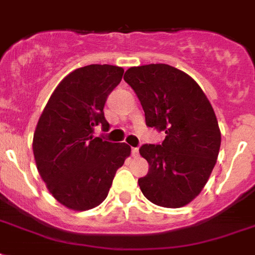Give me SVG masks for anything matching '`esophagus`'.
I'll use <instances>...</instances> for the list:
<instances>
[{"label": "esophagus", "mask_w": 255, "mask_h": 255, "mask_svg": "<svg viewBox=\"0 0 255 255\" xmlns=\"http://www.w3.org/2000/svg\"><path fill=\"white\" fill-rule=\"evenodd\" d=\"M131 153H132V156H137V155H139V148H137V147H132L131 148Z\"/></svg>", "instance_id": "obj_1"}]
</instances>
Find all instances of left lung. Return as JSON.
<instances>
[{
    "mask_svg": "<svg viewBox=\"0 0 255 255\" xmlns=\"http://www.w3.org/2000/svg\"><path fill=\"white\" fill-rule=\"evenodd\" d=\"M124 81L139 98L147 127L167 135L140 147L149 164L140 189L156 205L181 208L200 194L217 161L221 132L213 107L188 74L169 65L131 67Z\"/></svg>",
    "mask_w": 255,
    "mask_h": 255,
    "instance_id": "left-lung-1",
    "label": "left lung"
}]
</instances>
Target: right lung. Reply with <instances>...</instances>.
<instances>
[{
  "label": "right lung",
  "mask_w": 255,
  "mask_h": 255,
  "mask_svg": "<svg viewBox=\"0 0 255 255\" xmlns=\"http://www.w3.org/2000/svg\"><path fill=\"white\" fill-rule=\"evenodd\" d=\"M124 70L88 65L69 74L50 96L38 120L33 152L50 193L74 210H88L106 200L116 170L131 153L126 143L94 137L107 132L104 104Z\"/></svg>",
  "instance_id": "right-lung-1"
}]
</instances>
